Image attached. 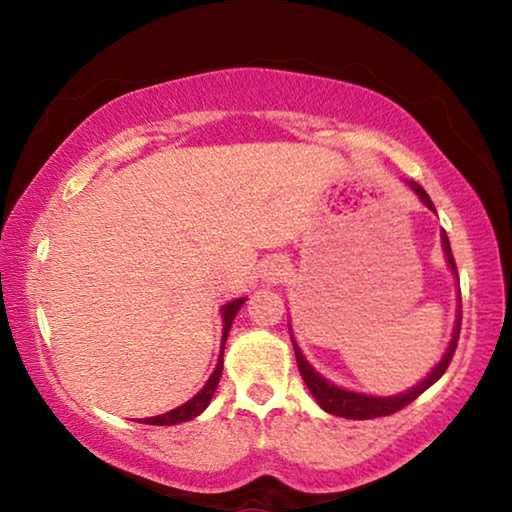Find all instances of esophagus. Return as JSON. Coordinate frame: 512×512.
Returning a JSON list of instances; mask_svg holds the SVG:
<instances>
[{
	"instance_id": "obj_1",
	"label": "esophagus",
	"mask_w": 512,
	"mask_h": 512,
	"mask_svg": "<svg viewBox=\"0 0 512 512\" xmlns=\"http://www.w3.org/2000/svg\"><path fill=\"white\" fill-rule=\"evenodd\" d=\"M287 275V266H284L280 259H271V262L266 264V277L268 280H282V277Z\"/></svg>"
}]
</instances>
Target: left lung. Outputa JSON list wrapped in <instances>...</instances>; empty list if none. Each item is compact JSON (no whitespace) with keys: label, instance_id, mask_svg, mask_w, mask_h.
Here are the masks:
<instances>
[{"label":"left lung","instance_id":"obj_1","mask_svg":"<svg viewBox=\"0 0 512 512\" xmlns=\"http://www.w3.org/2000/svg\"><path fill=\"white\" fill-rule=\"evenodd\" d=\"M406 187L411 189V192L420 198V203L436 214V207H433L429 194L424 192V189L413 183V180H406ZM440 239H443V253H445V262L449 266V271L456 277L458 282V273H456V264H454V255H452V246H449V239L445 235V230L440 232ZM458 305H456V320H454V332H452V339H449L447 350L443 352V357L429 370V375L420 379L418 384L409 391L404 393H397V395H368V393H359V391H350V388H343V386H336L334 381H329L327 377L320 375V372L311 366L307 361L305 354L298 348L296 339H293V332H291V343H293V350H296V361H298V368H300V375L305 379V384L309 388V393L314 395V400L318 402L320 409L325 413H332V415H339V418H348V420H370V418H381V415H391L395 411L404 409L406 404H411L415 397L422 395L427 391L429 386L436 384V381L445 375V370L449 366V361L454 357V350H456V343H458V332H461V289H458ZM291 329V323H289Z\"/></svg>","mask_w":512,"mask_h":512}]
</instances>
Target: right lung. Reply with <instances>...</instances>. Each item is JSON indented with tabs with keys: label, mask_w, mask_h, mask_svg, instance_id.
I'll use <instances>...</instances> for the list:
<instances>
[{
	"label": "right lung",
	"mask_w": 512,
	"mask_h": 512,
	"mask_svg": "<svg viewBox=\"0 0 512 512\" xmlns=\"http://www.w3.org/2000/svg\"><path fill=\"white\" fill-rule=\"evenodd\" d=\"M248 298H237V300H230L228 305L221 307V318H223V332H221V352H219V361H216V368L210 375V379L205 381V386L198 391L192 400L176 406V409H171L162 415H153V418H142L137 422L142 424H158V427H171V424H180V422H187V420H194L196 415H201L207 404L212 402L216 386H219V379H221V372H223V350H225V341H228V334H230V327L235 323V318L239 314V309L244 307V302Z\"/></svg>",
	"instance_id": "1"
}]
</instances>
